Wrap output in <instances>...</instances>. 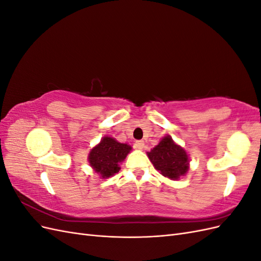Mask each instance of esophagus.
I'll return each instance as SVG.
<instances>
[{
  "instance_id": "esophagus-1",
  "label": "esophagus",
  "mask_w": 261,
  "mask_h": 261,
  "mask_svg": "<svg viewBox=\"0 0 261 261\" xmlns=\"http://www.w3.org/2000/svg\"><path fill=\"white\" fill-rule=\"evenodd\" d=\"M134 146H135L136 149H140L141 150V149L145 147V143H144L143 140H137V141H135V145H134Z\"/></svg>"
}]
</instances>
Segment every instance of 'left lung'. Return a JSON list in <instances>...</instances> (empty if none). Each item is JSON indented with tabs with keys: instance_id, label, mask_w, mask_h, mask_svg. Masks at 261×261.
Instances as JSON below:
<instances>
[{
	"instance_id": "left-lung-1",
	"label": "left lung",
	"mask_w": 261,
	"mask_h": 261,
	"mask_svg": "<svg viewBox=\"0 0 261 261\" xmlns=\"http://www.w3.org/2000/svg\"><path fill=\"white\" fill-rule=\"evenodd\" d=\"M154 168L171 179H177L188 171V155L170 136L164 137L158 146L147 153Z\"/></svg>"
}]
</instances>
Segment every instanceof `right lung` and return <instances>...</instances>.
I'll return each instance as SVG.
<instances>
[{
  "instance_id": "right-lung-1",
  "label": "right lung",
  "mask_w": 261,
  "mask_h": 261,
  "mask_svg": "<svg viewBox=\"0 0 261 261\" xmlns=\"http://www.w3.org/2000/svg\"><path fill=\"white\" fill-rule=\"evenodd\" d=\"M132 147L121 144L111 137H105L98 146L91 149L89 163L102 177H110L120 171V163L130 151Z\"/></svg>"
}]
</instances>
